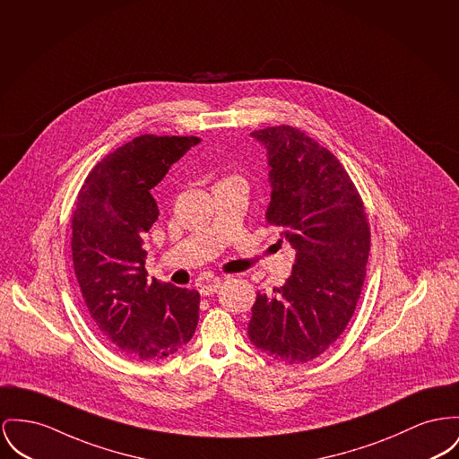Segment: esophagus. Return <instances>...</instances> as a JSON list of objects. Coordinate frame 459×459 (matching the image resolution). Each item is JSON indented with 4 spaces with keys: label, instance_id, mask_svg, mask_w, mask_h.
Returning a JSON list of instances; mask_svg holds the SVG:
<instances>
[{
    "label": "esophagus",
    "instance_id": "1",
    "mask_svg": "<svg viewBox=\"0 0 459 459\" xmlns=\"http://www.w3.org/2000/svg\"><path fill=\"white\" fill-rule=\"evenodd\" d=\"M219 287H221V280H212V281L204 283V285L200 287V294H202V296H212V294H215V292L219 290Z\"/></svg>",
    "mask_w": 459,
    "mask_h": 459
}]
</instances>
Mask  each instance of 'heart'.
<instances>
[{
    "label": "heart",
    "instance_id": "obj_1",
    "mask_svg": "<svg viewBox=\"0 0 459 459\" xmlns=\"http://www.w3.org/2000/svg\"><path fill=\"white\" fill-rule=\"evenodd\" d=\"M230 179H235V178H230Z\"/></svg>",
    "mask_w": 459,
    "mask_h": 459
}]
</instances>
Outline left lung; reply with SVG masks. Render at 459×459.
I'll return each instance as SVG.
<instances>
[{"label":"left lung","mask_w":459,"mask_h":459,"mask_svg":"<svg viewBox=\"0 0 459 459\" xmlns=\"http://www.w3.org/2000/svg\"><path fill=\"white\" fill-rule=\"evenodd\" d=\"M268 153L266 221L296 250L292 273L252 306L248 337L285 364L322 355L346 329L366 280L370 228L364 202L334 154L290 125L250 134Z\"/></svg>","instance_id":"8db88e82"}]
</instances>
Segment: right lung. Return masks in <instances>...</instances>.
Here are the masks:
<instances>
[{
  "label": "right lung",
  "mask_w": 459,
  "mask_h": 459,
  "mask_svg": "<svg viewBox=\"0 0 459 459\" xmlns=\"http://www.w3.org/2000/svg\"><path fill=\"white\" fill-rule=\"evenodd\" d=\"M198 143L139 135L93 167L74 204L71 250L83 301L102 337L130 359H165L198 325L200 294L148 283L143 248L160 214L152 189Z\"/></svg>",
  "instance_id": "obj_1"
}]
</instances>
